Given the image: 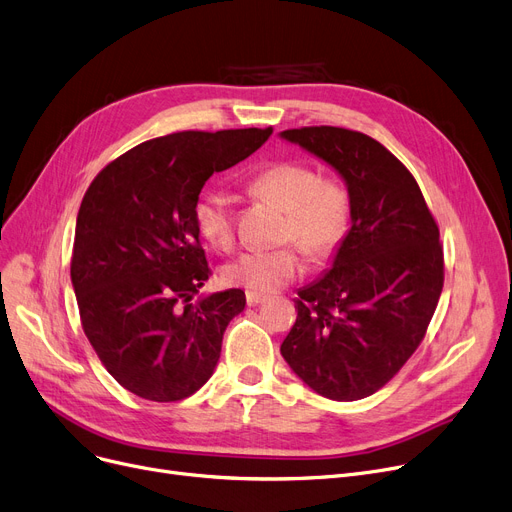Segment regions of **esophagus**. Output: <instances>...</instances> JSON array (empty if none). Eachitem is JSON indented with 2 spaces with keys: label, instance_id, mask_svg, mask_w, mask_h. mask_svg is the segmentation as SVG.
I'll return each instance as SVG.
<instances>
[{
  "label": "esophagus",
  "instance_id": "obj_1",
  "mask_svg": "<svg viewBox=\"0 0 512 512\" xmlns=\"http://www.w3.org/2000/svg\"><path fill=\"white\" fill-rule=\"evenodd\" d=\"M265 301H268V295L255 293V291H247V303H249V305H259V303H265Z\"/></svg>",
  "mask_w": 512,
  "mask_h": 512
}]
</instances>
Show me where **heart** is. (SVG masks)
<instances>
[{
    "mask_svg": "<svg viewBox=\"0 0 512 512\" xmlns=\"http://www.w3.org/2000/svg\"><path fill=\"white\" fill-rule=\"evenodd\" d=\"M253 188L265 201L286 211L280 240H293L314 257L335 251L347 232L349 196L337 182L322 177L303 163H278L261 171ZM198 232L219 251H230L236 240L230 196L221 190L205 192L194 207ZM305 270L297 247L247 251L224 268V280L247 291L272 293Z\"/></svg>",
    "mask_w": 512,
    "mask_h": 512,
    "instance_id": "heart-1",
    "label": "heart"
}]
</instances>
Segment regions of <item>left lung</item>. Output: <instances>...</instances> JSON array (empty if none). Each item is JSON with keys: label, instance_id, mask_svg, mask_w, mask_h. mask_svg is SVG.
<instances>
[{"label": "left lung", "instance_id": "obj_1", "mask_svg": "<svg viewBox=\"0 0 512 512\" xmlns=\"http://www.w3.org/2000/svg\"><path fill=\"white\" fill-rule=\"evenodd\" d=\"M278 136L335 169L349 194V230L330 268L297 291L280 353L318 395L355 402L389 383L425 337L443 288L439 228L381 142L326 125Z\"/></svg>", "mask_w": 512, "mask_h": 512}]
</instances>
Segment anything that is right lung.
I'll return each mask as SVG.
<instances>
[{
  "label": "right lung",
  "instance_id": "add662e5",
  "mask_svg": "<svg viewBox=\"0 0 512 512\" xmlns=\"http://www.w3.org/2000/svg\"><path fill=\"white\" fill-rule=\"evenodd\" d=\"M272 129L180 131L104 167L79 207L71 282L87 339L127 391L177 402L219 362L240 288L194 293L211 276L194 207L205 182L253 154Z\"/></svg>",
  "mask_w": 512,
  "mask_h": 512
}]
</instances>
